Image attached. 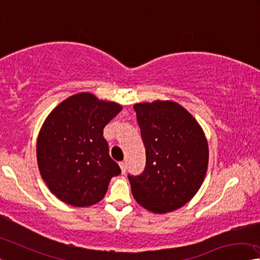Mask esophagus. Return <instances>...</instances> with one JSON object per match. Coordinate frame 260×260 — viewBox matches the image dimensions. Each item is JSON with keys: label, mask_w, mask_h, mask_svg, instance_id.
Segmentation results:
<instances>
[{"label": "esophagus", "mask_w": 260, "mask_h": 260, "mask_svg": "<svg viewBox=\"0 0 260 260\" xmlns=\"http://www.w3.org/2000/svg\"><path fill=\"white\" fill-rule=\"evenodd\" d=\"M119 167H120V169H121V174H125V172H126V163L120 162V163H119Z\"/></svg>", "instance_id": "34e87169"}]
</instances>
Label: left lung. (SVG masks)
<instances>
[{
  "instance_id": "obj_1",
  "label": "left lung",
  "mask_w": 260,
  "mask_h": 260,
  "mask_svg": "<svg viewBox=\"0 0 260 260\" xmlns=\"http://www.w3.org/2000/svg\"><path fill=\"white\" fill-rule=\"evenodd\" d=\"M134 110L146 148V169L140 176H128L132 193L151 213L176 211L204 183L209 158L204 129L172 101L138 103Z\"/></svg>"
}]
</instances>
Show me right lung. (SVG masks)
<instances>
[{"instance_id":"1","label":"right lung","mask_w":260,"mask_h":260,"mask_svg":"<svg viewBox=\"0 0 260 260\" xmlns=\"http://www.w3.org/2000/svg\"><path fill=\"white\" fill-rule=\"evenodd\" d=\"M121 110L118 103L80 92L45 119L37 140V162L41 178L62 203L74 207L97 204L111 178L120 174L103 129Z\"/></svg>"}]
</instances>
